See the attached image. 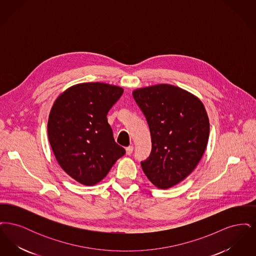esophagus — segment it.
Wrapping results in <instances>:
<instances>
[{"label":"esophagus","mask_w":256,"mask_h":256,"mask_svg":"<svg viewBox=\"0 0 256 256\" xmlns=\"http://www.w3.org/2000/svg\"><path fill=\"white\" fill-rule=\"evenodd\" d=\"M132 152H134V146H128L126 148V154H128V156L132 154Z\"/></svg>","instance_id":"1"}]
</instances>
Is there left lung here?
Returning <instances> with one entry per match:
<instances>
[{
    "mask_svg": "<svg viewBox=\"0 0 256 256\" xmlns=\"http://www.w3.org/2000/svg\"><path fill=\"white\" fill-rule=\"evenodd\" d=\"M150 128L152 152L141 162L148 180L168 189L185 180L202 158L209 119L202 100L178 86L156 84L132 92Z\"/></svg>",
    "mask_w": 256,
    "mask_h": 256,
    "instance_id": "obj_1",
    "label": "left lung"
}]
</instances>
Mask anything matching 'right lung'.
<instances>
[{
  "label": "right lung",
  "mask_w": 256,
  "mask_h": 256,
  "mask_svg": "<svg viewBox=\"0 0 256 256\" xmlns=\"http://www.w3.org/2000/svg\"><path fill=\"white\" fill-rule=\"evenodd\" d=\"M122 92V87L104 82L78 84L63 91L52 106L50 145L62 170L80 184L96 185L126 154L106 118Z\"/></svg>",
  "instance_id": "obj_1"
}]
</instances>
